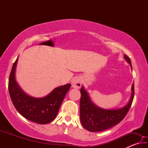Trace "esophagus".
I'll use <instances>...</instances> for the list:
<instances>
[{"instance_id":"esophagus-1","label":"esophagus","mask_w":148,"mask_h":148,"mask_svg":"<svg viewBox=\"0 0 148 148\" xmlns=\"http://www.w3.org/2000/svg\"><path fill=\"white\" fill-rule=\"evenodd\" d=\"M72 86L75 89H79L82 86V81L79 77H75L72 79Z\"/></svg>"}]
</instances>
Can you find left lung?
<instances>
[{"instance_id":"8db88e82","label":"left lung","mask_w":148,"mask_h":148,"mask_svg":"<svg viewBox=\"0 0 148 148\" xmlns=\"http://www.w3.org/2000/svg\"><path fill=\"white\" fill-rule=\"evenodd\" d=\"M124 58L132 68L129 57L125 54ZM80 92V120L82 125L90 132H101L118 124L126 116L133 101L134 87L132 84V95L129 103L122 108L117 110H105L95 106L84 87H82Z\"/></svg>"}]
</instances>
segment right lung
<instances>
[{
    "mask_svg": "<svg viewBox=\"0 0 148 148\" xmlns=\"http://www.w3.org/2000/svg\"><path fill=\"white\" fill-rule=\"evenodd\" d=\"M17 58L14 62L8 81V91L14 107L25 118L38 124H47L56 118L60 106L71 85L53 89L43 98H33L22 91L15 79Z\"/></svg>",
    "mask_w": 148,
    "mask_h": 148,
    "instance_id": "right-lung-1",
    "label": "right lung"
}]
</instances>
